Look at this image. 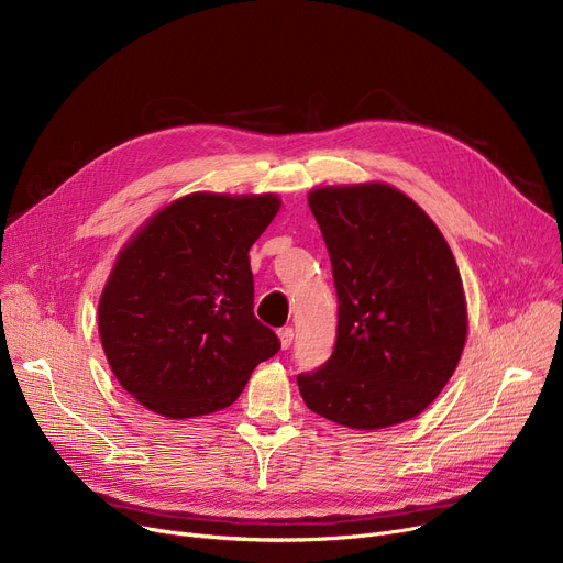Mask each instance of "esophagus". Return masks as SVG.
Here are the masks:
<instances>
[{"label": "esophagus", "instance_id": "34e87169", "mask_svg": "<svg viewBox=\"0 0 563 563\" xmlns=\"http://www.w3.org/2000/svg\"><path fill=\"white\" fill-rule=\"evenodd\" d=\"M278 338H280V346L283 349H289L291 342H294V329L291 327H285L278 331Z\"/></svg>", "mask_w": 563, "mask_h": 563}]
</instances>
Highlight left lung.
Instances as JSON below:
<instances>
[{
  "instance_id": "obj_1",
  "label": "left lung",
  "mask_w": 563,
  "mask_h": 563,
  "mask_svg": "<svg viewBox=\"0 0 563 563\" xmlns=\"http://www.w3.org/2000/svg\"><path fill=\"white\" fill-rule=\"evenodd\" d=\"M308 205L333 266L338 338L327 363L297 376L306 406L367 431L416 418L454 374L467 333L445 236L388 185L317 189Z\"/></svg>"
}]
</instances>
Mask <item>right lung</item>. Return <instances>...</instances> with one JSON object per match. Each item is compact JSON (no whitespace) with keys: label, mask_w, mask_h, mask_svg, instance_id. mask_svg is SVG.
Wrapping results in <instances>:
<instances>
[{"label":"right lung","mask_w":563,"mask_h":563,"mask_svg":"<svg viewBox=\"0 0 563 563\" xmlns=\"http://www.w3.org/2000/svg\"><path fill=\"white\" fill-rule=\"evenodd\" d=\"M278 210L272 194H191L118 255L100 299V340L118 383L145 408L173 420L221 410L280 351L253 312L249 262Z\"/></svg>","instance_id":"add662e5"}]
</instances>
